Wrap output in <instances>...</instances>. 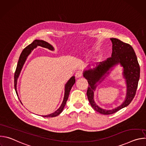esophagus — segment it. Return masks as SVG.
<instances>
[{
    "instance_id": "1",
    "label": "esophagus",
    "mask_w": 146,
    "mask_h": 146,
    "mask_svg": "<svg viewBox=\"0 0 146 146\" xmlns=\"http://www.w3.org/2000/svg\"><path fill=\"white\" fill-rule=\"evenodd\" d=\"M82 72H81V71H80V70L77 71V72H76V74H75V76H76V77L77 78L81 77L82 76Z\"/></svg>"
}]
</instances>
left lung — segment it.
<instances>
[{"label":"left lung","mask_w":146,"mask_h":146,"mask_svg":"<svg viewBox=\"0 0 146 146\" xmlns=\"http://www.w3.org/2000/svg\"><path fill=\"white\" fill-rule=\"evenodd\" d=\"M110 40L113 43L111 56L100 62L95 69L86 70L83 74L88 80L87 95L91 106L95 110L104 115L114 114L129 105L136 95L140 78V66L132 47L118 38H111ZM118 63L124 67V76L126 78L127 85V98L122 105L115 109L104 110L100 108L94 102L93 92L96 86L95 84L100 79L104 78L103 76L108 73L110 68Z\"/></svg>","instance_id":"8db88e82"}]
</instances>
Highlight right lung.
<instances>
[{"label":"right lung","mask_w":146,"mask_h":146,"mask_svg":"<svg viewBox=\"0 0 146 146\" xmlns=\"http://www.w3.org/2000/svg\"><path fill=\"white\" fill-rule=\"evenodd\" d=\"M37 46H41V47H44V48H48L50 50H54V48L52 47V46L51 45H50L49 43H47L46 41H44L43 40H34L31 44L28 45L27 47H26L24 49V50L23 51L22 53L21 54L19 58V60L18 62L16 70H15V73H14V88H15V90L17 95V78L19 75L21 70V69L23 68V66L27 59V56L31 53V50H33V48H36ZM75 80H75L74 77L73 76L70 78V79L67 82V84L65 85V96H64L63 102H62L60 108L56 111H55L54 113H53L52 114H50L47 115H41V117H56V116L58 115L60 113H61V112L63 111L64 108L66 105L67 100L68 99V97H69V95L70 94V91L72 89V87H73V86L75 83Z\"/></svg>","instance_id":"right-lung-1"}]
</instances>
